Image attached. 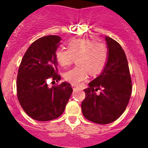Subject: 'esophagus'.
Listing matches in <instances>:
<instances>
[{
	"instance_id": "obj_1",
	"label": "esophagus",
	"mask_w": 148,
	"mask_h": 148,
	"mask_svg": "<svg viewBox=\"0 0 148 148\" xmlns=\"http://www.w3.org/2000/svg\"><path fill=\"white\" fill-rule=\"evenodd\" d=\"M72 87H73V90H76L77 88H78V86H76V85H74V84H73V85H72Z\"/></svg>"
}]
</instances>
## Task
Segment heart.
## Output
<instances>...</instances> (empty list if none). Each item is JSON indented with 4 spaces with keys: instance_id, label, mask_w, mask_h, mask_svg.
I'll return each mask as SVG.
<instances>
[{
    "instance_id": "b5f03b06",
    "label": "heart",
    "mask_w": 148,
    "mask_h": 148,
    "mask_svg": "<svg viewBox=\"0 0 148 148\" xmlns=\"http://www.w3.org/2000/svg\"><path fill=\"white\" fill-rule=\"evenodd\" d=\"M108 47L88 38H75L67 44V49H58L55 58L59 66L66 68L77 58L78 66L64 73L65 80L74 85H80L88 78V73L97 75L105 66L108 60Z\"/></svg>"
}]
</instances>
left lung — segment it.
Masks as SVG:
<instances>
[{"label": "left lung", "instance_id": "obj_1", "mask_svg": "<svg viewBox=\"0 0 148 148\" xmlns=\"http://www.w3.org/2000/svg\"><path fill=\"white\" fill-rule=\"evenodd\" d=\"M108 60L100 75L89 83L82 110L87 119L100 125L116 121L121 116L132 92V82L126 55L119 44L105 36ZM103 89L97 95L95 91Z\"/></svg>", "mask_w": 148, "mask_h": 148}]
</instances>
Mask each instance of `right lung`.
Segmentation results:
<instances>
[{"label":"right lung","mask_w":148,"mask_h":148,"mask_svg":"<svg viewBox=\"0 0 148 148\" xmlns=\"http://www.w3.org/2000/svg\"><path fill=\"white\" fill-rule=\"evenodd\" d=\"M58 35H47L34 41L21 62L17 76V95L21 106L29 117L37 121H50L64 111L73 92L70 84L64 82L50 88L47 80L56 82L61 76L55 53L61 44Z\"/></svg>","instance_id":"right-lung-1"}]
</instances>
